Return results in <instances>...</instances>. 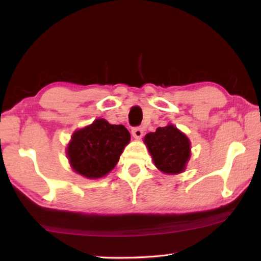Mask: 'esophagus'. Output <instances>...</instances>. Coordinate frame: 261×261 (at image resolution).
Wrapping results in <instances>:
<instances>
[{
    "label": "esophagus",
    "mask_w": 261,
    "mask_h": 261,
    "mask_svg": "<svg viewBox=\"0 0 261 261\" xmlns=\"http://www.w3.org/2000/svg\"><path fill=\"white\" fill-rule=\"evenodd\" d=\"M131 134H132V136L135 137L136 139H140L141 137H143V135H144V130L141 129V127L137 126V127H134V129L131 130Z\"/></svg>",
    "instance_id": "esophagus-1"
}]
</instances>
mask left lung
Wrapping results in <instances>:
<instances>
[{"label":"left lung","instance_id":"obj_1","mask_svg":"<svg viewBox=\"0 0 261 261\" xmlns=\"http://www.w3.org/2000/svg\"><path fill=\"white\" fill-rule=\"evenodd\" d=\"M144 140L154 165L163 173L178 174L185 169L190 159V141L177 127H158L155 132L145 136Z\"/></svg>","mask_w":261,"mask_h":261}]
</instances>
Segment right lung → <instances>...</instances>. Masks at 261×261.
<instances>
[{
  "mask_svg": "<svg viewBox=\"0 0 261 261\" xmlns=\"http://www.w3.org/2000/svg\"><path fill=\"white\" fill-rule=\"evenodd\" d=\"M129 141L125 126L99 118L72 135L68 146L69 161L74 171L87 178L102 177L116 166Z\"/></svg>",
  "mask_w": 261,
  "mask_h": 261,
  "instance_id": "1",
  "label": "right lung"
}]
</instances>
